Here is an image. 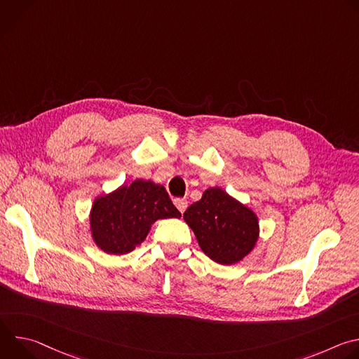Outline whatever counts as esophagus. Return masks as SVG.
Segmentation results:
<instances>
[{"mask_svg":"<svg viewBox=\"0 0 359 359\" xmlns=\"http://www.w3.org/2000/svg\"><path fill=\"white\" fill-rule=\"evenodd\" d=\"M175 206L177 208V210L180 213H184V210L187 209V200L186 198H175Z\"/></svg>","mask_w":359,"mask_h":359,"instance_id":"34e87169","label":"esophagus"}]
</instances>
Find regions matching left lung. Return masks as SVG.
I'll return each instance as SVG.
<instances>
[{
  "mask_svg": "<svg viewBox=\"0 0 359 359\" xmlns=\"http://www.w3.org/2000/svg\"><path fill=\"white\" fill-rule=\"evenodd\" d=\"M203 252L213 262L233 266L254 250L260 237L259 217L252 209L222 187H209L183 213Z\"/></svg>",
  "mask_w": 359,
  "mask_h": 359,
  "instance_id": "obj_1",
  "label": "left lung"
}]
</instances>
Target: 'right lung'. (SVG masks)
<instances>
[{
	"mask_svg": "<svg viewBox=\"0 0 359 359\" xmlns=\"http://www.w3.org/2000/svg\"><path fill=\"white\" fill-rule=\"evenodd\" d=\"M180 217L162 184L136 179L96 196L89 212V230L97 248L122 255L143 243L158 220Z\"/></svg>",
	"mask_w": 359,
	"mask_h": 359,
	"instance_id": "obj_1",
	"label": "right lung"
}]
</instances>
